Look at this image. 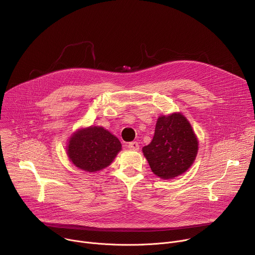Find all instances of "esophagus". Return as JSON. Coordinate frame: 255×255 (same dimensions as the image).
<instances>
[{
  "mask_svg": "<svg viewBox=\"0 0 255 255\" xmlns=\"http://www.w3.org/2000/svg\"><path fill=\"white\" fill-rule=\"evenodd\" d=\"M127 147L132 149V150H138L139 149V144L136 141H132V142H129L127 144Z\"/></svg>",
  "mask_w": 255,
  "mask_h": 255,
  "instance_id": "esophagus-1",
  "label": "esophagus"
}]
</instances>
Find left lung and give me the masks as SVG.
I'll return each mask as SVG.
<instances>
[{"instance_id": "obj_1", "label": "left lung", "mask_w": 255, "mask_h": 255, "mask_svg": "<svg viewBox=\"0 0 255 255\" xmlns=\"http://www.w3.org/2000/svg\"><path fill=\"white\" fill-rule=\"evenodd\" d=\"M199 148L197 135L181 113L158 118L155 135L142 147L152 173L162 179L183 174L196 160Z\"/></svg>"}]
</instances>
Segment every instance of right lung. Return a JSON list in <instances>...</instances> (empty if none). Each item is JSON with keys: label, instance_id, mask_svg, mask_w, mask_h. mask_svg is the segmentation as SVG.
<instances>
[{"label": "right lung", "instance_id": "right-lung-1", "mask_svg": "<svg viewBox=\"0 0 255 255\" xmlns=\"http://www.w3.org/2000/svg\"><path fill=\"white\" fill-rule=\"evenodd\" d=\"M67 141V157L76 167L86 172L107 168L122 149L120 140L101 126L80 128Z\"/></svg>", "mask_w": 255, "mask_h": 255}]
</instances>
